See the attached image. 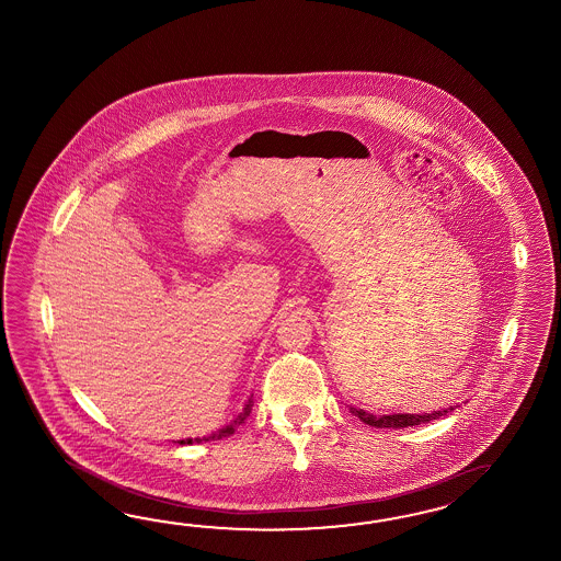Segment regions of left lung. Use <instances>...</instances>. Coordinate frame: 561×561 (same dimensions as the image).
I'll return each instance as SVG.
<instances>
[{"instance_id": "left-lung-1", "label": "left lung", "mask_w": 561, "mask_h": 561, "mask_svg": "<svg viewBox=\"0 0 561 561\" xmlns=\"http://www.w3.org/2000/svg\"><path fill=\"white\" fill-rule=\"evenodd\" d=\"M454 410H442L434 411V413H424V415H413V413H393V415H370L367 411L356 410L351 408V411L355 413L356 417L365 424L373 425V427H411V425L427 424L432 420H437L442 415H446L448 411Z\"/></svg>"}]
</instances>
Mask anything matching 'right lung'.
Returning <instances> with one entry per match:
<instances>
[{"instance_id": "1", "label": "right lung", "mask_w": 561, "mask_h": 561, "mask_svg": "<svg viewBox=\"0 0 561 561\" xmlns=\"http://www.w3.org/2000/svg\"><path fill=\"white\" fill-rule=\"evenodd\" d=\"M249 411H251V399H249V403L245 405V411L232 422L231 425H227V427H222L219 432H215V434H210L208 437H196V442H208V439H220V437L231 436L234 434V430H237V425L243 424L245 422L247 415H249ZM179 444H192V439H180Z\"/></svg>"}]
</instances>
